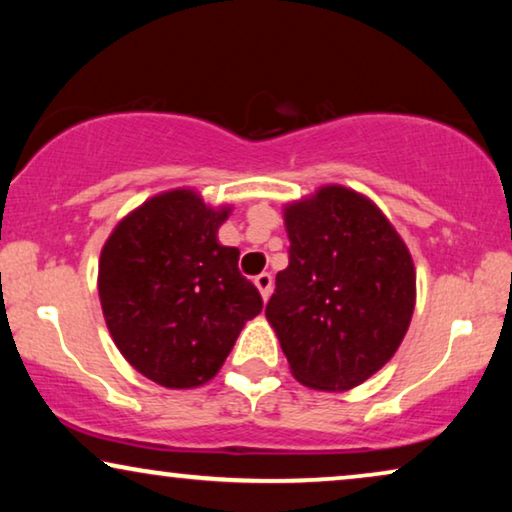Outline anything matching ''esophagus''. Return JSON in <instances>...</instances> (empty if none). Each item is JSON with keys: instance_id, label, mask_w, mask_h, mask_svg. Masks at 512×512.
Masks as SVG:
<instances>
[{"instance_id": "esophagus-1", "label": "esophagus", "mask_w": 512, "mask_h": 512, "mask_svg": "<svg viewBox=\"0 0 512 512\" xmlns=\"http://www.w3.org/2000/svg\"><path fill=\"white\" fill-rule=\"evenodd\" d=\"M254 284H256V289L261 291L263 300H268L270 293H272V275H270V272H261V275L254 279Z\"/></svg>"}]
</instances>
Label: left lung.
Returning <instances> with one entry per match:
<instances>
[{"label": "left lung", "instance_id": "left-lung-1", "mask_svg": "<svg viewBox=\"0 0 512 512\" xmlns=\"http://www.w3.org/2000/svg\"><path fill=\"white\" fill-rule=\"evenodd\" d=\"M289 268L265 317L305 387L347 391L375 375L408 331L415 265L380 207L345 186H321L284 207Z\"/></svg>", "mask_w": 512, "mask_h": 512}]
</instances>
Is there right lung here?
<instances>
[{
	"instance_id": "right-lung-1",
	"label": "right lung",
	"mask_w": 512,
	"mask_h": 512,
	"mask_svg": "<svg viewBox=\"0 0 512 512\" xmlns=\"http://www.w3.org/2000/svg\"><path fill=\"white\" fill-rule=\"evenodd\" d=\"M230 207H209L191 188L153 195L104 242L100 303L125 361L167 389L200 387L219 373L237 335L263 310L223 247Z\"/></svg>"
}]
</instances>
